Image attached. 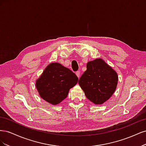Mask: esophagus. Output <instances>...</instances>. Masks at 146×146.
<instances>
[{
	"instance_id": "esophagus-1",
	"label": "esophagus",
	"mask_w": 146,
	"mask_h": 146,
	"mask_svg": "<svg viewBox=\"0 0 146 146\" xmlns=\"http://www.w3.org/2000/svg\"><path fill=\"white\" fill-rule=\"evenodd\" d=\"M76 74L77 75V76L78 77V78H80V71H77Z\"/></svg>"
}]
</instances>
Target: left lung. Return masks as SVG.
Returning <instances> with one entry per match:
<instances>
[{"label":"left lung","mask_w":146,"mask_h":146,"mask_svg":"<svg viewBox=\"0 0 146 146\" xmlns=\"http://www.w3.org/2000/svg\"><path fill=\"white\" fill-rule=\"evenodd\" d=\"M86 68L79 79V85L88 99L95 105L103 104L116 89L117 74L102 58L89 61Z\"/></svg>","instance_id":"obj_1"}]
</instances>
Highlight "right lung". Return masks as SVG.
Instances as JSON below:
<instances>
[{
	"label": "right lung",
	"mask_w": 146,
	"mask_h": 146,
	"mask_svg": "<svg viewBox=\"0 0 146 146\" xmlns=\"http://www.w3.org/2000/svg\"><path fill=\"white\" fill-rule=\"evenodd\" d=\"M78 78L69 69L58 63H52L36 81L41 98L52 105H57L67 98L69 90Z\"/></svg>",
	"instance_id": "obj_1"
}]
</instances>
